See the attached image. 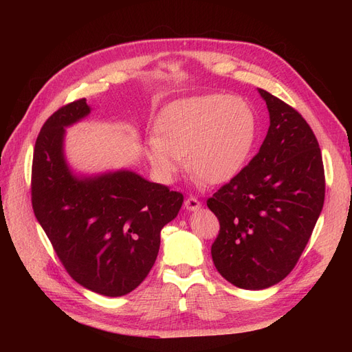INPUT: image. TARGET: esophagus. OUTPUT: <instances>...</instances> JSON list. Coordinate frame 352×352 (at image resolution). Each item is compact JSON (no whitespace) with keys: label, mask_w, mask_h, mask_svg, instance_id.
Masks as SVG:
<instances>
[{"label":"esophagus","mask_w":352,"mask_h":352,"mask_svg":"<svg viewBox=\"0 0 352 352\" xmlns=\"http://www.w3.org/2000/svg\"><path fill=\"white\" fill-rule=\"evenodd\" d=\"M185 208L189 211H195V210L201 208V201L197 199L195 197H188L185 199Z\"/></svg>","instance_id":"esophagus-1"}]
</instances>
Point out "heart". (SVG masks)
Here are the masks:
<instances>
[{
    "label": "heart",
    "instance_id": "1",
    "mask_svg": "<svg viewBox=\"0 0 352 352\" xmlns=\"http://www.w3.org/2000/svg\"><path fill=\"white\" fill-rule=\"evenodd\" d=\"M148 141L151 164L166 177L182 167L210 185L225 184L247 163L257 135L250 105L223 94L195 95L168 104Z\"/></svg>",
    "mask_w": 352,
    "mask_h": 352
}]
</instances>
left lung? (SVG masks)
I'll return each mask as SVG.
<instances>
[{
  "label": "left lung",
  "instance_id": "left-lung-1",
  "mask_svg": "<svg viewBox=\"0 0 352 352\" xmlns=\"http://www.w3.org/2000/svg\"><path fill=\"white\" fill-rule=\"evenodd\" d=\"M258 92L270 114L260 151L207 199L220 223L212 261L242 289H265L292 272L322 212L326 186L310 124L289 104Z\"/></svg>",
  "mask_w": 352,
  "mask_h": 352
}]
</instances>
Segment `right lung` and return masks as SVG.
<instances>
[{
	"label": "right lung",
	"mask_w": 352,
	"mask_h": 352,
	"mask_svg": "<svg viewBox=\"0 0 352 352\" xmlns=\"http://www.w3.org/2000/svg\"><path fill=\"white\" fill-rule=\"evenodd\" d=\"M91 111L80 98L52 113L36 138L32 207L73 280L105 296L140 286L153 269L160 232L184 195L129 170L76 177L63 154L65 127Z\"/></svg>",
	"instance_id": "right-lung-1"
}]
</instances>
